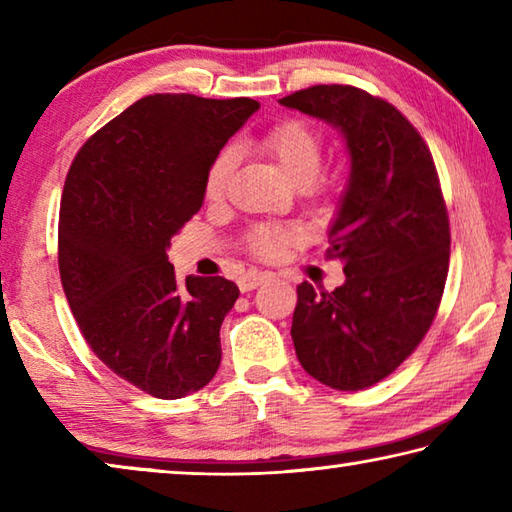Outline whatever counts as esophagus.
Returning a JSON list of instances; mask_svg holds the SVG:
<instances>
[{"label":"esophagus","instance_id":"obj_1","mask_svg":"<svg viewBox=\"0 0 512 512\" xmlns=\"http://www.w3.org/2000/svg\"><path fill=\"white\" fill-rule=\"evenodd\" d=\"M268 277H271L268 273H246V275H241L239 277V289L241 291H253V289L259 287V284L266 282Z\"/></svg>","mask_w":512,"mask_h":512}]
</instances>
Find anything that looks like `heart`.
Here are the masks:
<instances>
[{
    "label": "heart",
    "instance_id": "1",
    "mask_svg": "<svg viewBox=\"0 0 512 512\" xmlns=\"http://www.w3.org/2000/svg\"><path fill=\"white\" fill-rule=\"evenodd\" d=\"M262 151L277 162V167L287 176L293 185H309L320 171L323 162V140L309 124L300 119H287L273 126L262 142ZM232 167H235V155L232 151H221L210 164L205 176V198L207 201H221L228 189V180ZM296 241V232L284 228V225L262 223L250 230L248 246L259 257H275L284 246Z\"/></svg>",
    "mask_w": 512,
    "mask_h": 512
}]
</instances>
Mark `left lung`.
Instances as JSON below:
<instances>
[{"label":"left lung","instance_id":"left-lung-1","mask_svg":"<svg viewBox=\"0 0 512 512\" xmlns=\"http://www.w3.org/2000/svg\"><path fill=\"white\" fill-rule=\"evenodd\" d=\"M343 135L350 176L329 225L343 262L332 293L298 287L291 339L300 366L336 391L377 384L418 348L443 298L449 221L433 158L400 110L352 85L280 99Z\"/></svg>","mask_w":512,"mask_h":512}]
</instances>
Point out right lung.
I'll list each match as a JSON object with an SVG mask.
<instances>
[{
    "label": "right lung",
    "instance_id": "add662e5",
    "mask_svg": "<svg viewBox=\"0 0 512 512\" xmlns=\"http://www.w3.org/2000/svg\"><path fill=\"white\" fill-rule=\"evenodd\" d=\"M259 110L253 99L151 94L108 121L69 167L58 268L92 352L160 400L201 391L221 363V323L239 289L176 280L171 237L201 210L205 176Z\"/></svg>",
    "mask_w": 512,
    "mask_h": 512
}]
</instances>
